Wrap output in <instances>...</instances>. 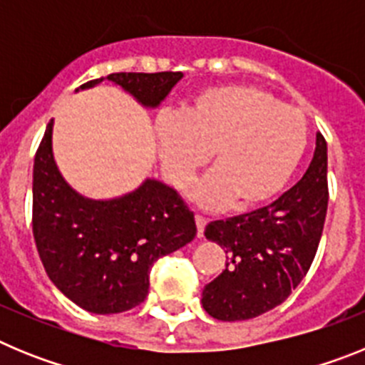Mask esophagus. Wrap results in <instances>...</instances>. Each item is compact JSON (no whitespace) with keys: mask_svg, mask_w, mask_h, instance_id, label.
<instances>
[{"mask_svg":"<svg viewBox=\"0 0 365 365\" xmlns=\"http://www.w3.org/2000/svg\"><path fill=\"white\" fill-rule=\"evenodd\" d=\"M206 219L202 215H195V225H197V237H202L205 235V227H206Z\"/></svg>","mask_w":365,"mask_h":365,"instance_id":"obj_1","label":"esophagus"}]
</instances>
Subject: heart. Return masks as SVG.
Instances as JSON below:
<instances>
[{
  "label": "heart",
  "mask_w": 365,
  "mask_h": 365,
  "mask_svg": "<svg viewBox=\"0 0 365 365\" xmlns=\"http://www.w3.org/2000/svg\"><path fill=\"white\" fill-rule=\"evenodd\" d=\"M164 173L188 190L214 151L215 172L195 192L206 208L257 210L283 192L309 143L307 118L272 93L247 83L202 89L179 118L157 130Z\"/></svg>",
  "instance_id": "obj_1"
}]
</instances>
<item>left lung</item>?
Instances as JSON below:
<instances>
[{
	"label": "left lung",
	"instance_id": "obj_1",
	"mask_svg": "<svg viewBox=\"0 0 365 365\" xmlns=\"http://www.w3.org/2000/svg\"><path fill=\"white\" fill-rule=\"evenodd\" d=\"M327 143L302 179L269 206L212 221L206 240L227 252V269L202 289V307L215 320H250L289 298L312 265L327 214Z\"/></svg>",
	"mask_w": 365,
	"mask_h": 365
}]
</instances>
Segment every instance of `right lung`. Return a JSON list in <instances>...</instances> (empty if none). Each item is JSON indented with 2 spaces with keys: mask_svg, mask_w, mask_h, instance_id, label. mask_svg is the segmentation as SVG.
<instances>
[{
  "mask_svg": "<svg viewBox=\"0 0 365 365\" xmlns=\"http://www.w3.org/2000/svg\"><path fill=\"white\" fill-rule=\"evenodd\" d=\"M180 78L182 73L173 71L113 73L80 89L109 80L146 108H157ZM53 124H47L32 170V234L45 272L86 311H130L146 299L155 261L195 237L193 212L175 190L155 179L108 201L80 195L54 163Z\"/></svg>",
  "mask_w": 365,
  "mask_h": 365,
  "instance_id": "add662e5",
  "label": "right lung"
}]
</instances>
